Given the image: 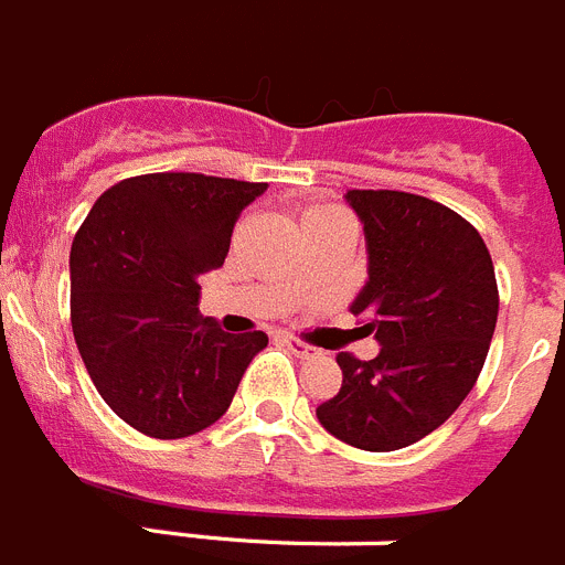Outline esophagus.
Listing matches in <instances>:
<instances>
[{
  "instance_id": "1",
  "label": "esophagus",
  "mask_w": 565,
  "mask_h": 565,
  "mask_svg": "<svg viewBox=\"0 0 565 565\" xmlns=\"http://www.w3.org/2000/svg\"><path fill=\"white\" fill-rule=\"evenodd\" d=\"M282 345H286V349L291 351V354L302 356V360H308V356H317V354H320V349H315V345H308V342H302L300 337H291V334L282 337Z\"/></svg>"
}]
</instances>
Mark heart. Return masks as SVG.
<instances>
[{
  "label": "heart",
  "instance_id": "obj_1",
  "mask_svg": "<svg viewBox=\"0 0 565 565\" xmlns=\"http://www.w3.org/2000/svg\"><path fill=\"white\" fill-rule=\"evenodd\" d=\"M326 214H340V211L337 209H311L306 214V220H311V216H326Z\"/></svg>",
  "mask_w": 565,
  "mask_h": 565
}]
</instances>
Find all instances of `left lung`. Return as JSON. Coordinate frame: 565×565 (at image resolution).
Listing matches in <instances>:
<instances>
[{"label": "left lung", "instance_id": "left-lung-1", "mask_svg": "<svg viewBox=\"0 0 565 565\" xmlns=\"http://www.w3.org/2000/svg\"><path fill=\"white\" fill-rule=\"evenodd\" d=\"M363 220L369 282L351 311L380 340L374 360L337 354L340 392L317 406L322 428L363 451L423 440L475 388L498 326V279L469 220L406 191H349Z\"/></svg>", "mask_w": 565, "mask_h": 565}]
</instances>
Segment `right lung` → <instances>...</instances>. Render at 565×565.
<instances>
[{
    "instance_id": "obj_1",
    "label": "right lung",
    "mask_w": 565,
    "mask_h": 565,
    "mask_svg": "<svg viewBox=\"0 0 565 565\" xmlns=\"http://www.w3.org/2000/svg\"><path fill=\"white\" fill-rule=\"evenodd\" d=\"M265 182L142 173L94 202L71 245V326L96 392L137 431L180 440L228 412L263 331L228 334L196 311L202 274Z\"/></svg>"
}]
</instances>
